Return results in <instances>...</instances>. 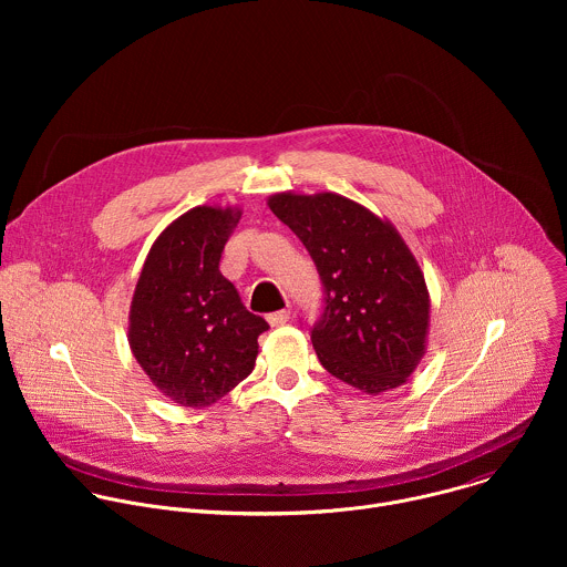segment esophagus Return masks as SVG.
Returning a JSON list of instances; mask_svg holds the SVG:
<instances>
[{"instance_id": "1", "label": "esophagus", "mask_w": 567, "mask_h": 567, "mask_svg": "<svg viewBox=\"0 0 567 567\" xmlns=\"http://www.w3.org/2000/svg\"><path fill=\"white\" fill-rule=\"evenodd\" d=\"M289 316H291V311H289V309H280V311L269 313V316H267V320H269V326H271V328H280V326H285V322L289 320Z\"/></svg>"}]
</instances>
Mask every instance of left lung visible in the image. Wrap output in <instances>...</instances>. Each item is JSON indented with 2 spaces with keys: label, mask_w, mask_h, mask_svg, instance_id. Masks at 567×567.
I'll use <instances>...</instances> for the list:
<instances>
[{
  "label": "left lung",
  "mask_w": 567,
  "mask_h": 567,
  "mask_svg": "<svg viewBox=\"0 0 567 567\" xmlns=\"http://www.w3.org/2000/svg\"><path fill=\"white\" fill-rule=\"evenodd\" d=\"M309 251L326 311L311 330L320 365L368 394L409 381L426 354L431 296L399 230L337 193L267 199Z\"/></svg>",
  "instance_id": "left-lung-1"
}]
</instances>
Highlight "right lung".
<instances>
[{
	"label": "right lung",
	"instance_id": "1",
	"mask_svg": "<svg viewBox=\"0 0 567 567\" xmlns=\"http://www.w3.org/2000/svg\"><path fill=\"white\" fill-rule=\"evenodd\" d=\"M241 210L195 206L154 239L130 305L127 341L152 385L206 409L256 365L267 320L241 305L219 258Z\"/></svg>",
	"mask_w": 567,
	"mask_h": 567
}]
</instances>
